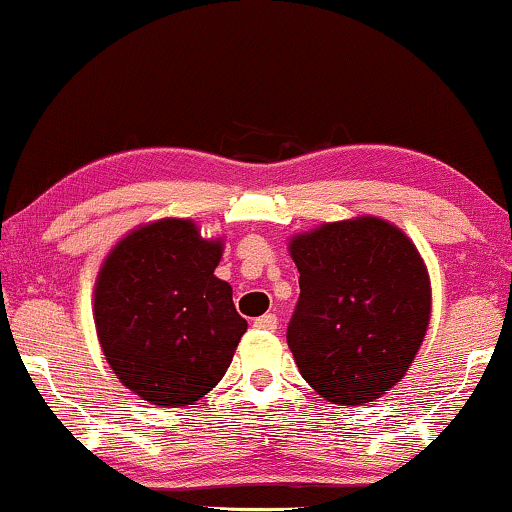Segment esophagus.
Masks as SVG:
<instances>
[{"label": "esophagus", "instance_id": "1", "mask_svg": "<svg viewBox=\"0 0 512 512\" xmlns=\"http://www.w3.org/2000/svg\"><path fill=\"white\" fill-rule=\"evenodd\" d=\"M254 327H258V330L275 332V330H277V315H275V313H266V315H261V318H256V320H254Z\"/></svg>", "mask_w": 512, "mask_h": 512}]
</instances>
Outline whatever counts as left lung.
Masks as SVG:
<instances>
[{
    "instance_id": "8db88e82",
    "label": "left lung",
    "mask_w": 512,
    "mask_h": 512,
    "mask_svg": "<svg viewBox=\"0 0 512 512\" xmlns=\"http://www.w3.org/2000/svg\"><path fill=\"white\" fill-rule=\"evenodd\" d=\"M299 301L287 344L301 377L342 406H363L403 380L432 313L415 244L382 218L325 223L289 242Z\"/></svg>"
}]
</instances>
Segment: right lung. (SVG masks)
I'll return each instance as SVG.
<instances>
[{
    "label": "right lung",
    "mask_w": 512,
    "mask_h": 512,
    "mask_svg": "<svg viewBox=\"0 0 512 512\" xmlns=\"http://www.w3.org/2000/svg\"><path fill=\"white\" fill-rule=\"evenodd\" d=\"M220 239L163 218L111 249L94 285V325L111 370L154 406H192L223 380L246 320L213 270Z\"/></svg>",
    "instance_id": "obj_1"
}]
</instances>
